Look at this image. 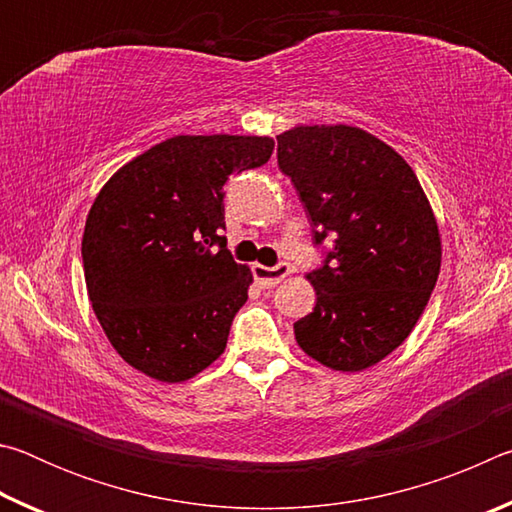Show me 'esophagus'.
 I'll list each match as a JSON object with an SVG mask.
<instances>
[{
    "instance_id": "1",
    "label": "esophagus",
    "mask_w": 512,
    "mask_h": 512,
    "mask_svg": "<svg viewBox=\"0 0 512 512\" xmlns=\"http://www.w3.org/2000/svg\"><path fill=\"white\" fill-rule=\"evenodd\" d=\"M289 273H291V266L287 262H282V264H277V266H262V264H255L253 266L255 282L262 289L275 287V284H280Z\"/></svg>"
}]
</instances>
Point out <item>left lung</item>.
<instances>
[{
    "label": "left lung",
    "mask_w": 512,
    "mask_h": 512,
    "mask_svg": "<svg viewBox=\"0 0 512 512\" xmlns=\"http://www.w3.org/2000/svg\"><path fill=\"white\" fill-rule=\"evenodd\" d=\"M277 164L314 225L334 241L307 273L316 307L293 323L311 359L341 372L375 366L406 341L440 273V232L400 153L357 126H296L277 135Z\"/></svg>",
    "instance_id": "8db88e82"
}]
</instances>
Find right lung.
Returning <instances> with one entry per match:
<instances>
[{"label": "right lung", "mask_w": 512, "mask_h": 512, "mask_svg": "<svg viewBox=\"0 0 512 512\" xmlns=\"http://www.w3.org/2000/svg\"><path fill=\"white\" fill-rule=\"evenodd\" d=\"M271 137L176 135L112 176L90 207L83 271L94 314L128 366L192 379L221 357L253 273L225 248L223 187L262 167Z\"/></svg>", "instance_id": "right-lung-1"}]
</instances>
